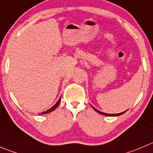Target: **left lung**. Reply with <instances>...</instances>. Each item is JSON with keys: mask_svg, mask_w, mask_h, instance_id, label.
<instances>
[{"mask_svg": "<svg viewBox=\"0 0 153 153\" xmlns=\"http://www.w3.org/2000/svg\"><path fill=\"white\" fill-rule=\"evenodd\" d=\"M93 109L95 110V111H96V112H98L99 114H102V115H105V116H120V115H121V114H123L124 113L126 112V111H124V112H122V113H120V114H106V113H103V112H101L100 111H99V110L96 109V108H94V107H93Z\"/></svg>", "mask_w": 153, "mask_h": 153, "instance_id": "obj_1", "label": "left lung"}]
</instances>
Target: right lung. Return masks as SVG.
Here are the masks:
<instances>
[{"mask_svg":"<svg viewBox=\"0 0 153 153\" xmlns=\"http://www.w3.org/2000/svg\"><path fill=\"white\" fill-rule=\"evenodd\" d=\"M60 99H59V100L57 101V103L55 104V105H54V106L52 107V108H50V109H48V111H45V112H42V114H48V113H50V112H51V111H54V110H55L56 109V108H57V106H58L59 105V104H60Z\"/></svg>","mask_w":153,"mask_h":153,"instance_id":"obj_1","label":"right lung"}]
</instances>
